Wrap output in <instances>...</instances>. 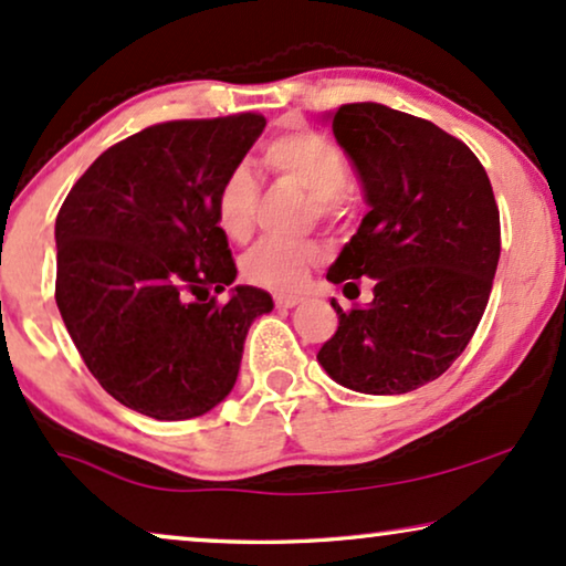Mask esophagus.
Instances as JSON below:
<instances>
[{"mask_svg": "<svg viewBox=\"0 0 566 566\" xmlns=\"http://www.w3.org/2000/svg\"><path fill=\"white\" fill-rule=\"evenodd\" d=\"M296 304H301V296H296V293H275L277 308H293Z\"/></svg>", "mask_w": 566, "mask_h": 566, "instance_id": "1", "label": "esophagus"}]
</instances>
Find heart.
Instances as JSON below:
<instances>
[{
  "label": "heart",
  "mask_w": 566,
  "mask_h": 566,
  "mask_svg": "<svg viewBox=\"0 0 566 566\" xmlns=\"http://www.w3.org/2000/svg\"><path fill=\"white\" fill-rule=\"evenodd\" d=\"M273 172L289 177L312 196L316 216H327L347 188V165L335 144L316 130H291L273 138L265 149ZM260 203V185L250 167L239 165L223 177L216 190V221L229 239L242 242L252 234ZM319 260V247L289 239H265L244 254L242 273L247 281L265 289L289 291L304 283L308 265Z\"/></svg>",
  "instance_id": "1"
}]
</instances>
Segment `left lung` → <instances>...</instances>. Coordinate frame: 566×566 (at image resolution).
Returning a JSON list of instances; mask_svg holds the SVG:
<instances>
[{"instance_id":"left-lung-1","label":"left lung","mask_w":566,"mask_h":566,"mask_svg":"<svg viewBox=\"0 0 566 566\" xmlns=\"http://www.w3.org/2000/svg\"><path fill=\"white\" fill-rule=\"evenodd\" d=\"M370 211L327 281L374 301L343 312L316 353L332 381L394 397L436 381L467 350L500 260V211L482 161L436 123L376 103L324 115Z\"/></svg>"}]
</instances>
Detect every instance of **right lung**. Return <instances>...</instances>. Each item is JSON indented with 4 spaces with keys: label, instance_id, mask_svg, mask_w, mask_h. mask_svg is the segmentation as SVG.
Returning <instances> with one entry per match:
<instances>
[{
    "label": "right lung",
    "instance_id": "add662e5",
    "mask_svg": "<svg viewBox=\"0 0 566 566\" xmlns=\"http://www.w3.org/2000/svg\"><path fill=\"white\" fill-rule=\"evenodd\" d=\"M265 118L169 120L92 161L56 216V306L82 360L123 407L161 422L234 389L244 339L273 296L237 281L216 190ZM207 298H202V293Z\"/></svg>",
    "mask_w": 566,
    "mask_h": 566
}]
</instances>
